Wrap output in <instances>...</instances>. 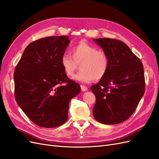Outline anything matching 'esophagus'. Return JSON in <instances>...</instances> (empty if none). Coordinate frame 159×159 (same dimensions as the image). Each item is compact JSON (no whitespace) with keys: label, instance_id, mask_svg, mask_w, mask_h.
I'll return each instance as SVG.
<instances>
[{"label":"esophagus","instance_id":"esophagus-1","mask_svg":"<svg viewBox=\"0 0 159 159\" xmlns=\"http://www.w3.org/2000/svg\"><path fill=\"white\" fill-rule=\"evenodd\" d=\"M80 86H81V91H87V90H88V88L86 87V86H85V85H81Z\"/></svg>","mask_w":159,"mask_h":159}]
</instances>
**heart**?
I'll return each mask as SVG.
<instances>
[{
    "instance_id": "1",
    "label": "heart",
    "mask_w": 159,
    "mask_h": 159,
    "mask_svg": "<svg viewBox=\"0 0 159 159\" xmlns=\"http://www.w3.org/2000/svg\"><path fill=\"white\" fill-rule=\"evenodd\" d=\"M70 54L71 57L66 54L62 55L60 64L69 77L74 75L80 64L81 70L74 77V80L88 83L93 80H101L107 74L109 58L103 51L97 50L94 46L81 42L72 47Z\"/></svg>"
}]
</instances>
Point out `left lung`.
Segmentation results:
<instances>
[{"mask_svg":"<svg viewBox=\"0 0 159 159\" xmlns=\"http://www.w3.org/2000/svg\"><path fill=\"white\" fill-rule=\"evenodd\" d=\"M93 40L109 58L107 74L90 88L96 98L93 117L105 125L122 123L131 116L145 93L143 64L122 41Z\"/></svg>","mask_w":159,"mask_h":159,"instance_id":"1","label":"left lung"}]
</instances>
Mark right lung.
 Returning <instances> with one entry per match:
<instances>
[{
  "instance_id": "obj_1",
  "label": "right lung",
  "mask_w": 159,
  "mask_h": 159,
  "mask_svg": "<svg viewBox=\"0 0 159 159\" xmlns=\"http://www.w3.org/2000/svg\"><path fill=\"white\" fill-rule=\"evenodd\" d=\"M70 40L68 36H49L31 42L14 73L18 105L37 125L56 127L68 119L70 100L81 91L70 80L60 58Z\"/></svg>"
}]
</instances>
